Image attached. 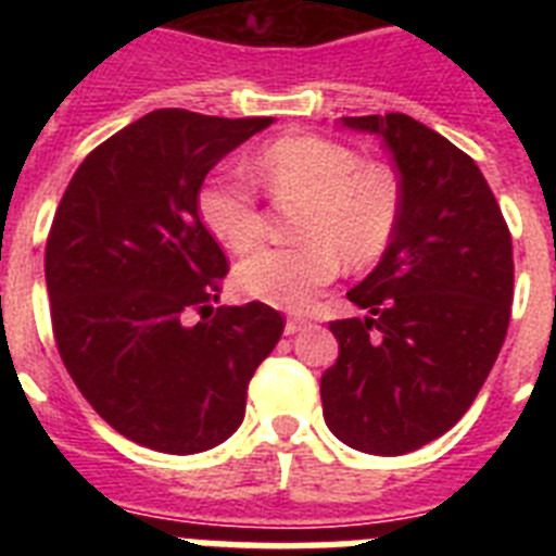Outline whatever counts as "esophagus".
<instances>
[{"label":"esophagus","instance_id":"34e87169","mask_svg":"<svg viewBox=\"0 0 556 556\" xmlns=\"http://www.w3.org/2000/svg\"><path fill=\"white\" fill-rule=\"evenodd\" d=\"M301 328H306V320H301V317H289L287 326H283V331H287L289 337H292V333H298V331H301Z\"/></svg>","mask_w":556,"mask_h":556}]
</instances>
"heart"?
Here are the masks:
<instances>
[{
  "label": "heart",
  "mask_w": 556,
  "mask_h": 556,
  "mask_svg": "<svg viewBox=\"0 0 556 556\" xmlns=\"http://www.w3.org/2000/svg\"><path fill=\"white\" fill-rule=\"evenodd\" d=\"M258 178L281 198L303 200L294 248H264L239 264L244 294L303 312L337 278L339 258L365 267L390 248L401 219V189L387 166L365 164L353 147L323 136H287L255 159ZM200 219L233 253L262 239V211L244 180L214 175L198 194Z\"/></svg>",
  "instance_id": "b5f03b06"
}]
</instances>
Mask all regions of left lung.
Returning a JSON list of instances; mask_svg holds the SVG:
<instances>
[{
    "label": "left lung",
    "mask_w": 556,
    "mask_h": 556,
    "mask_svg": "<svg viewBox=\"0 0 556 556\" xmlns=\"http://www.w3.org/2000/svg\"><path fill=\"white\" fill-rule=\"evenodd\" d=\"M390 150L401 219L348 292L367 317L333 320L323 372L328 429L365 454L417 451L451 429L498 358L513 306V236L470 155L406 113L342 116Z\"/></svg>",
    "instance_id": "left-lung-1"
}]
</instances>
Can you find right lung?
<instances>
[{"instance_id":"1","label":"right lung","mask_w":556,"mask_h":556,"mask_svg":"<svg viewBox=\"0 0 556 556\" xmlns=\"http://www.w3.org/2000/svg\"><path fill=\"white\" fill-rule=\"evenodd\" d=\"M269 125L147 113L88 152L55 211L43 269L58 353L97 415L144 448L225 443L283 333L267 303L214 312L228 258L198 208L205 175Z\"/></svg>"}]
</instances>
